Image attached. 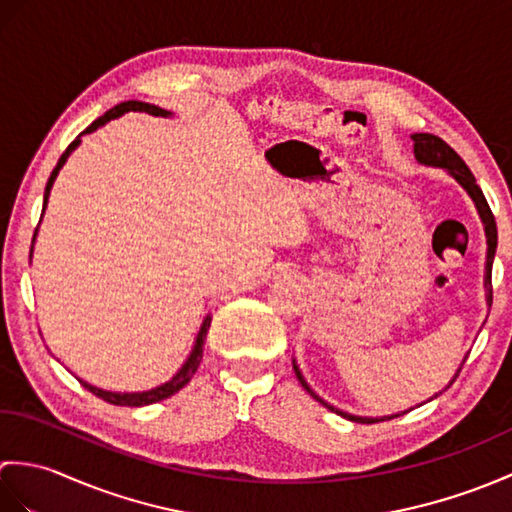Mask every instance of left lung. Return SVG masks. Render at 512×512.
<instances>
[{"label": "left lung", "instance_id": "left-lung-1", "mask_svg": "<svg viewBox=\"0 0 512 512\" xmlns=\"http://www.w3.org/2000/svg\"><path fill=\"white\" fill-rule=\"evenodd\" d=\"M411 140H413V156H416V160L420 162V165L442 167L444 171H449L451 176L462 184V189L471 195V200H473L475 206H477V213H480L482 222H484L486 244H488V250H486L484 288H486V303H488V306H491V303H493L491 273H493V259H495V248H497V224H495V217H493L491 206H488L482 189L477 187L475 176L471 173V169L466 167V162H464L458 154H455V151H453L447 143H444L442 138L433 136V134H413ZM464 361H466V356H464ZM292 367H295V374H297V378H299L301 387L306 389L314 400H319L323 407H328L330 411L339 413V416H343V418H347V420H354V422H380V420H391V418H398V416H400V413H394V416H383V418H363V416H352V413H345V411H341V409H336V407L328 405V402H325L323 398H319L317 394H314V391L310 389V385L306 383V378H303L301 369L297 367L295 361H292ZM460 369H462V365H460ZM460 369H458V374H460ZM458 374H455V376L451 378V383H449L447 387H451V385L455 383V378H458ZM440 394H442V391H440ZM440 394H436L433 398H438Z\"/></svg>", "mask_w": 512, "mask_h": 512}]
</instances>
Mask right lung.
Instances as JSON below:
<instances>
[{"mask_svg": "<svg viewBox=\"0 0 512 512\" xmlns=\"http://www.w3.org/2000/svg\"><path fill=\"white\" fill-rule=\"evenodd\" d=\"M125 112H147V114H151V116H165V118L171 116V112L162 110V107H158V105L143 103V101H125V103H118L116 107H112V110L105 112L101 118H96V121H94L88 129H83V132L72 140V143L68 145V149H65L63 154H61V158H59V162H57V167L52 169L50 178H48V184H46V193H43V211H46L48 195H50V189H52V184H54V178H57L59 169L65 165V160H68V156L72 154V151H74L76 147H79L81 136H83V134L96 132V129L103 127L107 121H112V118L123 116ZM35 235H37V233H35ZM32 242H35V239H32ZM209 328H211V314H206V319L202 321V328H200V332H198V339H195V345H193L191 354L187 356V361H184V365L178 369L176 374H173V378H169L167 383H162V385H158V387H154V389H149V391H134V394H118V391H105V389H99V387H94V385H88V383H85V380H81V378H79V383H81L85 389H90L94 396H99V398H103L105 402H110V405H121V407H145V405H154V402H160V400H165V398H169V396H173V394H178V391L193 378V374L198 372V365H200V361H202V347H204V339H206V332H209Z\"/></svg>", "mask_w": 512, "mask_h": 512, "instance_id": "obj_1", "label": "right lung"}]
</instances>
